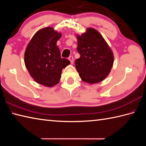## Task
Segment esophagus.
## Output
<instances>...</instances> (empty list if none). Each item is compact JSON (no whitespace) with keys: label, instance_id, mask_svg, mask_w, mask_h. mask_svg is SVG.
<instances>
[{"label":"esophagus","instance_id":"obj_1","mask_svg":"<svg viewBox=\"0 0 146 146\" xmlns=\"http://www.w3.org/2000/svg\"><path fill=\"white\" fill-rule=\"evenodd\" d=\"M68 60H69L71 62V64H73V62H74V58L72 56H71L69 57V58H68Z\"/></svg>","mask_w":146,"mask_h":146}]
</instances>
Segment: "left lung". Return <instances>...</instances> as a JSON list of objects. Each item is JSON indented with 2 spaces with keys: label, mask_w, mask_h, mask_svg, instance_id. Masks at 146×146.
<instances>
[{
  "label": "left lung",
  "mask_w": 146,
  "mask_h": 146,
  "mask_svg": "<svg viewBox=\"0 0 146 146\" xmlns=\"http://www.w3.org/2000/svg\"><path fill=\"white\" fill-rule=\"evenodd\" d=\"M76 36L80 57L75 61V67L80 77L89 84L102 82L113 64L114 56L110 46L101 34L92 27Z\"/></svg>",
  "instance_id": "obj_1"
}]
</instances>
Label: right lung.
<instances>
[{"label":"right lung","mask_w":146,"mask_h":146,"mask_svg":"<svg viewBox=\"0 0 146 146\" xmlns=\"http://www.w3.org/2000/svg\"><path fill=\"white\" fill-rule=\"evenodd\" d=\"M61 33L51 27L38 31L27 44L24 53V63L34 80L47 87L59 83L62 70L70 64L66 59L61 58L56 46Z\"/></svg>","instance_id":"right-lung-1"}]
</instances>
